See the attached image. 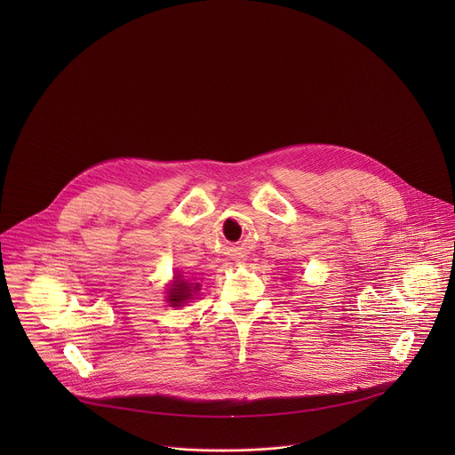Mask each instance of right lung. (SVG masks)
I'll list each match as a JSON object with an SVG mask.
<instances>
[{
  "label": "right lung",
  "instance_id": "right-lung-1",
  "mask_svg": "<svg viewBox=\"0 0 455 455\" xmlns=\"http://www.w3.org/2000/svg\"><path fill=\"white\" fill-rule=\"evenodd\" d=\"M192 290H198V284L192 288V283H185V281H180L178 277H176V281H174V284L169 288V297H167V300L171 302V306H181L187 299H190L192 297Z\"/></svg>",
  "mask_w": 455,
  "mask_h": 455
}]
</instances>
